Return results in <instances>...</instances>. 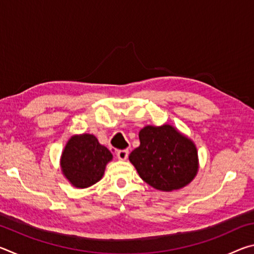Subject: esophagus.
I'll use <instances>...</instances> for the list:
<instances>
[{"mask_svg":"<svg viewBox=\"0 0 254 254\" xmlns=\"http://www.w3.org/2000/svg\"><path fill=\"white\" fill-rule=\"evenodd\" d=\"M127 156H128V150H127V149L119 150V151L117 152V157L119 160H126Z\"/></svg>","mask_w":254,"mask_h":254,"instance_id":"34e87169","label":"esophagus"}]
</instances>
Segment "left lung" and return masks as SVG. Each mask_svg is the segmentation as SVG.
<instances>
[{
    "label": "left lung",
    "instance_id": "left-lung-1",
    "mask_svg": "<svg viewBox=\"0 0 254 254\" xmlns=\"http://www.w3.org/2000/svg\"><path fill=\"white\" fill-rule=\"evenodd\" d=\"M140 145L128 160L143 182L160 191H173L190 184L198 173L196 144L171 124L147 126L139 132Z\"/></svg>",
    "mask_w": 254,
    "mask_h": 254
}]
</instances>
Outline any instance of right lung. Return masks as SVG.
Instances as JSON below:
<instances>
[{"mask_svg": "<svg viewBox=\"0 0 254 254\" xmlns=\"http://www.w3.org/2000/svg\"><path fill=\"white\" fill-rule=\"evenodd\" d=\"M112 159L113 154L94 134H75L63 150L60 169L72 187L83 189L100 182Z\"/></svg>", "mask_w": 254, "mask_h": 254, "instance_id": "right-lung-1", "label": "right lung"}]
</instances>
